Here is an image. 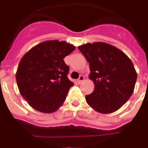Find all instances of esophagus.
I'll list each match as a JSON object with an SVG mask.
<instances>
[{"instance_id":"1","label":"esophagus","mask_w":148,"mask_h":148,"mask_svg":"<svg viewBox=\"0 0 148 148\" xmlns=\"http://www.w3.org/2000/svg\"><path fill=\"white\" fill-rule=\"evenodd\" d=\"M84 81V77L82 76V75H81V76H80V77L77 79V83L81 84Z\"/></svg>"}]
</instances>
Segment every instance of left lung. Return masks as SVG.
Segmentation results:
<instances>
[{"label":"left lung","mask_w":148,"mask_h":148,"mask_svg":"<svg viewBox=\"0 0 148 148\" xmlns=\"http://www.w3.org/2000/svg\"><path fill=\"white\" fill-rule=\"evenodd\" d=\"M90 65L89 79L95 90L85 96L88 105L101 114L121 108L134 92L138 74L131 59L114 46L104 42L78 47Z\"/></svg>","instance_id":"left-lung-1"}]
</instances>
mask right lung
<instances>
[{"label": "right lung", "instance_id": "add662e5", "mask_svg": "<svg viewBox=\"0 0 148 148\" xmlns=\"http://www.w3.org/2000/svg\"><path fill=\"white\" fill-rule=\"evenodd\" d=\"M75 46L66 41L46 40L29 50L16 72L20 94L31 108L42 113L55 112L74 85L67 78L69 67L64 58Z\"/></svg>", "mask_w": 148, "mask_h": 148}]
</instances>
